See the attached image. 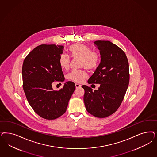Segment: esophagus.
<instances>
[{
	"mask_svg": "<svg viewBox=\"0 0 157 157\" xmlns=\"http://www.w3.org/2000/svg\"><path fill=\"white\" fill-rule=\"evenodd\" d=\"M75 86H76V88H80V87L81 86L80 85V84H79L76 83V84H75Z\"/></svg>",
	"mask_w": 157,
	"mask_h": 157,
	"instance_id": "1",
	"label": "esophagus"
}]
</instances>
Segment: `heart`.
Segmentation results:
<instances>
[{
	"mask_svg": "<svg viewBox=\"0 0 157 157\" xmlns=\"http://www.w3.org/2000/svg\"><path fill=\"white\" fill-rule=\"evenodd\" d=\"M69 51L71 56L73 58H80V66L88 70L96 69L101 61L100 54L92 51L91 47L82 43H74L69 47ZM71 58L66 54H62L59 56V64L63 69H67L70 66ZM86 72L83 70H73L69 73L67 78L70 81L76 82H81L86 78Z\"/></svg>",
	"mask_w": 157,
	"mask_h": 157,
	"instance_id": "obj_1",
	"label": "heart"
}]
</instances>
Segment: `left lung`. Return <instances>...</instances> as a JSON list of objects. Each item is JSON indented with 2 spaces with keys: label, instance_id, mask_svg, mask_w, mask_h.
<instances>
[{
  "label": "left lung",
  "instance_id": "8db88e82",
  "mask_svg": "<svg viewBox=\"0 0 157 157\" xmlns=\"http://www.w3.org/2000/svg\"><path fill=\"white\" fill-rule=\"evenodd\" d=\"M94 44L101 61L88 82L100 86L93 91L91 87L82 86L84 101L89 113L105 118L115 113L124 99L129 81V63L125 52L110 41H95Z\"/></svg>",
  "mask_w": 157,
  "mask_h": 157
}]
</instances>
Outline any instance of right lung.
<instances>
[{
    "mask_svg": "<svg viewBox=\"0 0 157 157\" xmlns=\"http://www.w3.org/2000/svg\"><path fill=\"white\" fill-rule=\"evenodd\" d=\"M64 47L41 44L26 56L22 65L23 89L33 110L46 120H55L66 111L68 102L76 89L72 81L65 83L59 91L52 89L54 81L65 80L59 64Z\"/></svg>",
    "mask_w": 157,
    "mask_h": 157,
    "instance_id": "right-lung-1",
    "label": "right lung"
}]
</instances>
